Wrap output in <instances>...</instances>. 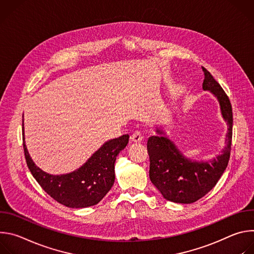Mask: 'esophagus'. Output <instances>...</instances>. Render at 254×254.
<instances>
[{"mask_svg": "<svg viewBox=\"0 0 254 254\" xmlns=\"http://www.w3.org/2000/svg\"><path fill=\"white\" fill-rule=\"evenodd\" d=\"M142 135H141V133L139 132V131H134L132 134H131V136H130V139H131V141L132 142H134V143H139V142H141L142 141Z\"/></svg>", "mask_w": 254, "mask_h": 254, "instance_id": "esophagus-1", "label": "esophagus"}]
</instances>
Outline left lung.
<instances>
[{"mask_svg": "<svg viewBox=\"0 0 254 254\" xmlns=\"http://www.w3.org/2000/svg\"><path fill=\"white\" fill-rule=\"evenodd\" d=\"M202 69L203 90L212 93L218 101L222 119L227 124L225 147L211 160L195 161L181 152L163 129L156 127L157 134L148 139L150 179L163 197L174 203L190 204L205 196L218 182L229 162L233 126L231 103L210 72Z\"/></svg>", "mask_w": 254, "mask_h": 254, "instance_id": "1", "label": "left lung"}]
</instances>
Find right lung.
<instances>
[{
	"instance_id": "1",
	"label": "right lung",
	"mask_w": 254,
	"mask_h": 254,
	"mask_svg": "<svg viewBox=\"0 0 254 254\" xmlns=\"http://www.w3.org/2000/svg\"><path fill=\"white\" fill-rule=\"evenodd\" d=\"M128 134L105 141L77 170L62 175L44 172L33 162L23 140L27 166L33 177L54 200L69 208H85L96 205L115 183V163L118 155L128 142Z\"/></svg>"
}]
</instances>
